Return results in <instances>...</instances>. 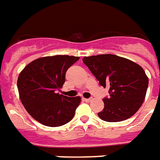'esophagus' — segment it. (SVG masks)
Returning a JSON list of instances; mask_svg holds the SVG:
<instances>
[{"instance_id": "1", "label": "esophagus", "mask_w": 160, "mask_h": 160, "mask_svg": "<svg viewBox=\"0 0 160 160\" xmlns=\"http://www.w3.org/2000/svg\"><path fill=\"white\" fill-rule=\"evenodd\" d=\"M92 100V98H84V101L85 102H90Z\"/></svg>"}]
</instances>
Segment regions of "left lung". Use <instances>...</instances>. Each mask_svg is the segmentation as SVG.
<instances>
[{"label": "left lung", "instance_id": "left-lung-1", "mask_svg": "<svg viewBox=\"0 0 160 160\" xmlns=\"http://www.w3.org/2000/svg\"><path fill=\"white\" fill-rule=\"evenodd\" d=\"M82 62L99 84L109 88L104 107L98 113L103 121L117 122L132 116L143 102L148 78L139 65L116 55L104 54L83 57Z\"/></svg>", "mask_w": 160, "mask_h": 160}]
</instances>
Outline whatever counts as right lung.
Segmentation results:
<instances>
[{
	"instance_id": "right-lung-1",
	"label": "right lung",
	"mask_w": 160,
	"mask_h": 160,
	"mask_svg": "<svg viewBox=\"0 0 160 160\" xmlns=\"http://www.w3.org/2000/svg\"><path fill=\"white\" fill-rule=\"evenodd\" d=\"M79 60L73 56L36 59L19 74L18 88L22 103L30 116L47 127H60L73 118L81 98L57 93L65 82L68 68Z\"/></svg>"
}]
</instances>
